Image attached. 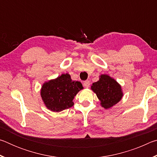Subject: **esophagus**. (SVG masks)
Segmentation results:
<instances>
[{
  "mask_svg": "<svg viewBox=\"0 0 157 157\" xmlns=\"http://www.w3.org/2000/svg\"><path fill=\"white\" fill-rule=\"evenodd\" d=\"M83 84H84V86L85 88H89V86H90V82L89 80L84 81Z\"/></svg>",
  "mask_w": 157,
  "mask_h": 157,
  "instance_id": "esophagus-1",
  "label": "esophagus"
}]
</instances>
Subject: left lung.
Wrapping results in <instances>:
<instances>
[{
	"label": "left lung",
	"mask_w": 157,
	"mask_h": 157,
	"mask_svg": "<svg viewBox=\"0 0 157 157\" xmlns=\"http://www.w3.org/2000/svg\"><path fill=\"white\" fill-rule=\"evenodd\" d=\"M91 89L96 94L105 109L113 107L123 97L121 86L107 75H101L99 81L93 83Z\"/></svg>",
	"instance_id": "1"
}]
</instances>
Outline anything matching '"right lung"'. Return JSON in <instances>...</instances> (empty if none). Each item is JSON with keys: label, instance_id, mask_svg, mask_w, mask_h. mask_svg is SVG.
I'll return each mask as SVG.
<instances>
[{"label": "right lung", "instance_id": "obj_1", "mask_svg": "<svg viewBox=\"0 0 157 157\" xmlns=\"http://www.w3.org/2000/svg\"><path fill=\"white\" fill-rule=\"evenodd\" d=\"M82 89L80 82L73 81L66 73L46 82L42 86L41 95L48 109L58 112L73 106L74 97Z\"/></svg>", "mask_w": 157, "mask_h": 157}]
</instances>
